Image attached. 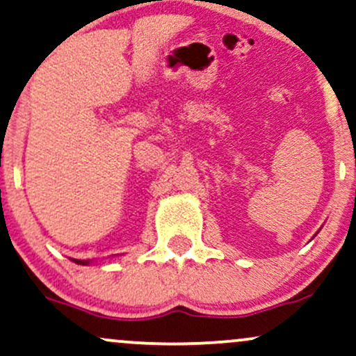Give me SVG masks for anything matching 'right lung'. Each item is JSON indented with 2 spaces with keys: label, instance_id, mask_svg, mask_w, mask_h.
Returning <instances> with one entry per match:
<instances>
[{
  "label": "right lung",
  "instance_id": "add662e5",
  "mask_svg": "<svg viewBox=\"0 0 356 356\" xmlns=\"http://www.w3.org/2000/svg\"><path fill=\"white\" fill-rule=\"evenodd\" d=\"M74 261H75V263H77V264H88V263H90V261H85V259H83V261H80V259H74Z\"/></svg>",
  "mask_w": 356,
  "mask_h": 356
}]
</instances>
